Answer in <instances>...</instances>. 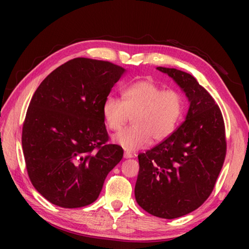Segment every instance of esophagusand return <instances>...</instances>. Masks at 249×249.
Masks as SVG:
<instances>
[{"mask_svg": "<svg viewBox=\"0 0 249 249\" xmlns=\"http://www.w3.org/2000/svg\"><path fill=\"white\" fill-rule=\"evenodd\" d=\"M134 157V155L132 153H129V151H124V158H132Z\"/></svg>", "mask_w": 249, "mask_h": 249, "instance_id": "34e87169", "label": "esophagus"}]
</instances>
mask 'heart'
Wrapping results in <instances>:
<instances>
[{
	"instance_id": "b5f03b06",
	"label": "heart",
	"mask_w": 249,
	"mask_h": 249,
	"mask_svg": "<svg viewBox=\"0 0 249 249\" xmlns=\"http://www.w3.org/2000/svg\"><path fill=\"white\" fill-rule=\"evenodd\" d=\"M122 101L108 95L102 103L107 127L117 132L132 115L133 125L113 137L115 144L133 151L148 146L153 137L162 141L175 132L184 112V98L179 91L168 89L151 79H141L121 89Z\"/></svg>"
}]
</instances>
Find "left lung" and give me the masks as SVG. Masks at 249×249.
Masks as SVG:
<instances>
[{
	"label": "left lung",
	"mask_w": 249,
	"mask_h": 249,
	"mask_svg": "<svg viewBox=\"0 0 249 249\" xmlns=\"http://www.w3.org/2000/svg\"><path fill=\"white\" fill-rule=\"evenodd\" d=\"M157 69L175 80L190 107L169 137L138 155L135 197L151 215L171 220L196 210L212 193L226 155L225 125L218 105L193 75Z\"/></svg>",
	"instance_id": "8db88e82"
}]
</instances>
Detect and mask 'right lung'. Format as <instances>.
<instances>
[{
    "label": "right lung",
    "instance_id": "add662e5",
    "mask_svg": "<svg viewBox=\"0 0 249 249\" xmlns=\"http://www.w3.org/2000/svg\"><path fill=\"white\" fill-rule=\"evenodd\" d=\"M124 73L112 62L74 58L34 93L23 124V153L31 182L50 203L66 209L93 203L123 158V148L107 142L102 103Z\"/></svg>",
    "mask_w": 249,
    "mask_h": 249
}]
</instances>
